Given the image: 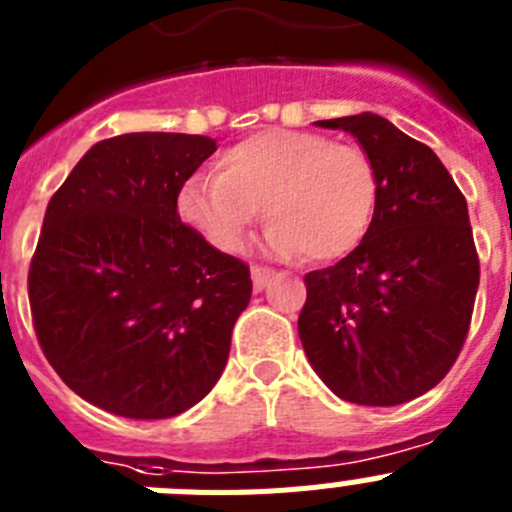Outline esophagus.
<instances>
[{"mask_svg":"<svg viewBox=\"0 0 512 512\" xmlns=\"http://www.w3.org/2000/svg\"><path fill=\"white\" fill-rule=\"evenodd\" d=\"M274 274H277V271L274 269H269V266H251V279H253V289H256V292H261V289L266 287V284L271 282V277H274Z\"/></svg>","mask_w":512,"mask_h":512,"instance_id":"1","label":"esophagus"}]
</instances>
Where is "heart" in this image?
<instances>
[{"label": "heart", "instance_id": "heart-1", "mask_svg": "<svg viewBox=\"0 0 512 512\" xmlns=\"http://www.w3.org/2000/svg\"><path fill=\"white\" fill-rule=\"evenodd\" d=\"M377 202L379 174L364 148L310 130L269 128L230 146L220 174L192 176L176 210L225 253L241 251L266 210L271 251L325 264L364 241Z\"/></svg>", "mask_w": 512, "mask_h": 512}]
</instances>
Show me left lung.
<instances>
[{
    "instance_id": "obj_1",
    "label": "left lung",
    "mask_w": 512,
    "mask_h": 512,
    "mask_svg": "<svg viewBox=\"0 0 512 512\" xmlns=\"http://www.w3.org/2000/svg\"><path fill=\"white\" fill-rule=\"evenodd\" d=\"M315 125L359 140L377 166L379 202L346 259L305 274L302 348L341 400L402 405L433 390L467 341L479 287L467 200L441 158L384 117Z\"/></svg>"
}]
</instances>
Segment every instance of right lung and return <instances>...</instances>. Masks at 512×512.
<instances>
[{"label":"right lung","mask_w":512,"mask_h":512,"mask_svg":"<svg viewBox=\"0 0 512 512\" xmlns=\"http://www.w3.org/2000/svg\"><path fill=\"white\" fill-rule=\"evenodd\" d=\"M215 148L184 133L99 140L48 202L27 271L35 336L58 377L107 413L174 418L228 364L251 271L176 212Z\"/></svg>","instance_id":"right-lung-1"}]
</instances>
